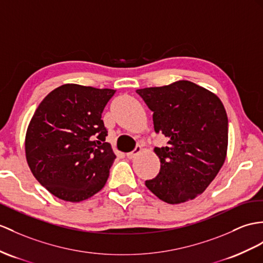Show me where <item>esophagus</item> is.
<instances>
[{
    "mask_svg": "<svg viewBox=\"0 0 263 263\" xmlns=\"http://www.w3.org/2000/svg\"><path fill=\"white\" fill-rule=\"evenodd\" d=\"M140 151H142V146H139V145H137L136 146V148L134 149L133 152H130V153H127V158H129V159H133V158H135V156L137 155L138 153H140Z\"/></svg>",
    "mask_w": 263,
    "mask_h": 263,
    "instance_id": "34e87169",
    "label": "esophagus"
}]
</instances>
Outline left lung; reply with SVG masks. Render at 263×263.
<instances>
[{"instance_id": "left-lung-1", "label": "left lung", "mask_w": 263, "mask_h": 263, "mask_svg": "<svg viewBox=\"0 0 263 263\" xmlns=\"http://www.w3.org/2000/svg\"><path fill=\"white\" fill-rule=\"evenodd\" d=\"M136 92L153 111L154 129L168 138L165 147L154 149L161 170L145 185L168 204L193 200L206 190L226 161L229 129L222 101L187 80Z\"/></svg>"}]
</instances>
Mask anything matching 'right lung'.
<instances>
[{"instance_id": "right-lung-1", "label": "right lung", "mask_w": 263, "mask_h": 263, "mask_svg": "<svg viewBox=\"0 0 263 263\" xmlns=\"http://www.w3.org/2000/svg\"><path fill=\"white\" fill-rule=\"evenodd\" d=\"M116 92L74 83L44 98L25 135L32 174L51 194L68 202L91 197L105 186L116 158L101 114Z\"/></svg>"}]
</instances>
